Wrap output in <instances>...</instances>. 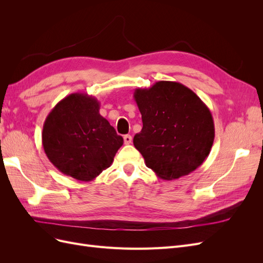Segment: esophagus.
Wrapping results in <instances>:
<instances>
[{"instance_id":"obj_1","label":"esophagus","mask_w":263,"mask_h":263,"mask_svg":"<svg viewBox=\"0 0 263 263\" xmlns=\"http://www.w3.org/2000/svg\"><path fill=\"white\" fill-rule=\"evenodd\" d=\"M124 142H125V145L132 144V136H130V135H125V136H124Z\"/></svg>"}]
</instances>
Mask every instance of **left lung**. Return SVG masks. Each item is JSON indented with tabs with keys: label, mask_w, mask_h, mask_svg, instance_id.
Returning a JSON list of instances; mask_svg holds the SVG:
<instances>
[{
	"label": "left lung",
	"mask_w": 263,
	"mask_h": 263,
	"mask_svg": "<svg viewBox=\"0 0 263 263\" xmlns=\"http://www.w3.org/2000/svg\"><path fill=\"white\" fill-rule=\"evenodd\" d=\"M134 99L142 119L134 146L157 177L176 180L205 161L214 142V121L192 90L179 82L158 81L135 90Z\"/></svg>",
	"instance_id": "1"
}]
</instances>
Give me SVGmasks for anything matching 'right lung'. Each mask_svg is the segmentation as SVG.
<instances>
[{
  "mask_svg": "<svg viewBox=\"0 0 263 263\" xmlns=\"http://www.w3.org/2000/svg\"><path fill=\"white\" fill-rule=\"evenodd\" d=\"M43 147L60 172L79 181L94 180L113 163L124 139L100 114V102L86 93H72L46 117Z\"/></svg>",
  "mask_w": 263,
  "mask_h": 263,
  "instance_id": "obj_1",
  "label": "right lung"
}]
</instances>
